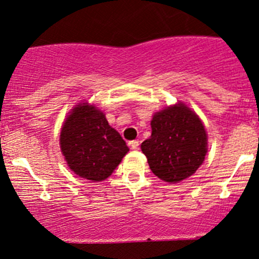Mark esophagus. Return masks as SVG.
Listing matches in <instances>:
<instances>
[{"label":"esophagus","mask_w":259,"mask_h":259,"mask_svg":"<svg viewBox=\"0 0 259 259\" xmlns=\"http://www.w3.org/2000/svg\"><path fill=\"white\" fill-rule=\"evenodd\" d=\"M129 145L133 150H138V149H139V142H138V140H133V142L129 143Z\"/></svg>","instance_id":"1"}]
</instances>
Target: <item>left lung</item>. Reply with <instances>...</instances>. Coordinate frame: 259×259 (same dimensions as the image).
<instances>
[{
  "mask_svg": "<svg viewBox=\"0 0 259 259\" xmlns=\"http://www.w3.org/2000/svg\"><path fill=\"white\" fill-rule=\"evenodd\" d=\"M151 137L142 143L151 171L178 183L193 176L207 154V133L199 117L183 104L159 111L150 122Z\"/></svg>",
  "mask_w": 259,
  "mask_h": 259,
  "instance_id": "1",
  "label": "left lung"
}]
</instances>
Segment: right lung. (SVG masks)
Wrapping results in <instances>:
<instances>
[{"label": "right lung", "instance_id": "1", "mask_svg": "<svg viewBox=\"0 0 259 259\" xmlns=\"http://www.w3.org/2000/svg\"><path fill=\"white\" fill-rule=\"evenodd\" d=\"M60 146L70 169L93 182L110 177L129 151L104 113L86 103L79 104L64 122Z\"/></svg>", "mask_w": 259, "mask_h": 259}]
</instances>
